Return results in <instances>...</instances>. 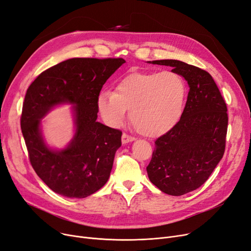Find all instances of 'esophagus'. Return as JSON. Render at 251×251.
<instances>
[{"label": "esophagus", "mask_w": 251, "mask_h": 251, "mask_svg": "<svg viewBox=\"0 0 251 251\" xmlns=\"http://www.w3.org/2000/svg\"><path fill=\"white\" fill-rule=\"evenodd\" d=\"M133 140H135L134 137L130 136V135H128V134H126V133H123V134H122V144H123V145H126V144H128V143H132Z\"/></svg>", "instance_id": "34e87169"}]
</instances>
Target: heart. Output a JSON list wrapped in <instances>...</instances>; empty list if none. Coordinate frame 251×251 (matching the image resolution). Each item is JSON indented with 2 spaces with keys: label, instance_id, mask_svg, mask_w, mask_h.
<instances>
[{
  "label": "heart",
  "instance_id": "b5f03b06",
  "mask_svg": "<svg viewBox=\"0 0 251 251\" xmlns=\"http://www.w3.org/2000/svg\"><path fill=\"white\" fill-rule=\"evenodd\" d=\"M186 93V84L176 73H132L118 82L115 91L102 90L97 95L96 108L112 128L121 126L130 110L137 132L154 137L177 123Z\"/></svg>",
  "mask_w": 251,
  "mask_h": 251
}]
</instances>
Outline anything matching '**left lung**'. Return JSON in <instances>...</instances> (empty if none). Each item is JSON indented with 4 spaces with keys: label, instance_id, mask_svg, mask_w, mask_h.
I'll return each mask as SVG.
<instances>
[{
    "label": "left lung",
    "instance_id": "8db88e82",
    "mask_svg": "<svg viewBox=\"0 0 251 251\" xmlns=\"http://www.w3.org/2000/svg\"><path fill=\"white\" fill-rule=\"evenodd\" d=\"M171 67L188 82L189 94L179 121L155 141L147 167L163 193L181 196L197 190L222 160L227 129L226 104L211 75L176 59L148 61Z\"/></svg>",
    "mask_w": 251,
    "mask_h": 251
}]
</instances>
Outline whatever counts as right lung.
Returning a JSON list of instances; mask_svg holds the SVG:
<instances>
[{
    "mask_svg": "<svg viewBox=\"0 0 251 251\" xmlns=\"http://www.w3.org/2000/svg\"><path fill=\"white\" fill-rule=\"evenodd\" d=\"M123 58H72L43 72L26 91L21 131L38 176L56 194L82 199L106 183L122 132L97 122L96 97ZM71 104L74 135L64 148H52L41 119L54 107Z\"/></svg>",
    "mask_w": 251,
    "mask_h": 251,
    "instance_id": "1",
    "label": "right lung"
}]
</instances>
